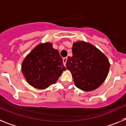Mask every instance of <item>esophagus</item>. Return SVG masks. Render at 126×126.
<instances>
[{
  "instance_id": "esophagus-1",
  "label": "esophagus",
  "mask_w": 126,
  "mask_h": 126,
  "mask_svg": "<svg viewBox=\"0 0 126 126\" xmlns=\"http://www.w3.org/2000/svg\"><path fill=\"white\" fill-rule=\"evenodd\" d=\"M66 61H67V58L65 57L63 58V63H64V65H66Z\"/></svg>"
}]
</instances>
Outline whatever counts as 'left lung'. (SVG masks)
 Listing matches in <instances>:
<instances>
[{"mask_svg": "<svg viewBox=\"0 0 126 126\" xmlns=\"http://www.w3.org/2000/svg\"><path fill=\"white\" fill-rule=\"evenodd\" d=\"M72 57L66 66L70 71L77 87L85 91L97 89L109 74L110 63L105 54L93 45L84 41L74 42Z\"/></svg>", "mask_w": 126, "mask_h": 126, "instance_id": "left-lung-1", "label": "left lung"}]
</instances>
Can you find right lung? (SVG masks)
Returning a JSON list of instances; mask_svg holds the SVG:
<instances>
[{
	"mask_svg": "<svg viewBox=\"0 0 126 126\" xmlns=\"http://www.w3.org/2000/svg\"><path fill=\"white\" fill-rule=\"evenodd\" d=\"M65 70L59 51L50 42L37 46L26 56L21 66L28 84L40 89L55 84Z\"/></svg>",
	"mask_w": 126,
	"mask_h": 126,
	"instance_id": "add662e5",
	"label": "right lung"
}]
</instances>
